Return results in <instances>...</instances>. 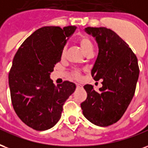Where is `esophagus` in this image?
Masks as SVG:
<instances>
[{
	"label": "esophagus",
	"mask_w": 148,
	"mask_h": 148,
	"mask_svg": "<svg viewBox=\"0 0 148 148\" xmlns=\"http://www.w3.org/2000/svg\"><path fill=\"white\" fill-rule=\"evenodd\" d=\"M82 86L80 84H76V88H81Z\"/></svg>",
	"instance_id": "1"
}]
</instances>
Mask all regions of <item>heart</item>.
Listing matches in <instances>:
<instances>
[{
	"label": "heart",
	"mask_w": 148,
	"mask_h": 148,
	"mask_svg": "<svg viewBox=\"0 0 148 148\" xmlns=\"http://www.w3.org/2000/svg\"><path fill=\"white\" fill-rule=\"evenodd\" d=\"M77 42H78L79 45L81 47L82 50L84 51L85 54H88L89 53L93 52V44L91 42V41L89 38L86 36V35H79L77 38ZM62 57L64 56L65 54V48L62 50ZM73 75L76 78L79 77V72H75L73 73Z\"/></svg>",
	"instance_id": "1"
}]
</instances>
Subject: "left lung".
<instances>
[{"mask_svg": "<svg viewBox=\"0 0 148 148\" xmlns=\"http://www.w3.org/2000/svg\"><path fill=\"white\" fill-rule=\"evenodd\" d=\"M99 47L91 69L95 80L102 79L99 91L84 85L87 97L81 103L84 117L95 125L106 127L118 121L134 96L139 78L137 58L114 31L106 27H86Z\"/></svg>", "mask_w": 148, "mask_h": 148, "instance_id": "8db88e82", "label": "left lung"}]
</instances>
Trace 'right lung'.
<instances>
[{"label":"right lung","mask_w":148,"mask_h":148,"mask_svg":"<svg viewBox=\"0 0 148 148\" xmlns=\"http://www.w3.org/2000/svg\"><path fill=\"white\" fill-rule=\"evenodd\" d=\"M76 28L41 27L23 42L14 57L8 74L12 103L19 119L33 129L53 127L61 118L65 101L75 91L72 82L55 86L50 74Z\"/></svg>","instance_id":"right-lung-1"}]
</instances>
